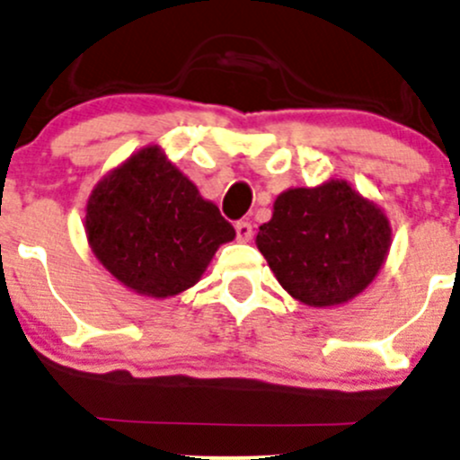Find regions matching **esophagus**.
<instances>
[{
  "label": "esophagus",
  "instance_id": "obj_1",
  "mask_svg": "<svg viewBox=\"0 0 460 460\" xmlns=\"http://www.w3.org/2000/svg\"><path fill=\"white\" fill-rule=\"evenodd\" d=\"M235 234H238L240 243H249V240H252V235H253L252 222H247V220L235 222Z\"/></svg>",
  "mask_w": 460,
  "mask_h": 460
}]
</instances>
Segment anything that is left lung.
<instances>
[{
  "mask_svg": "<svg viewBox=\"0 0 460 460\" xmlns=\"http://www.w3.org/2000/svg\"><path fill=\"white\" fill-rule=\"evenodd\" d=\"M256 244L291 298L336 307L363 294L392 247L387 216L347 180L287 189Z\"/></svg>",
  "mask_w": 460,
  "mask_h": 460,
  "instance_id": "obj_1",
  "label": "left lung"
}]
</instances>
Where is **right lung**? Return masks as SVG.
I'll return each instance as SVG.
<instances>
[{"label":"right lung","mask_w":460,"mask_h":460,"mask_svg":"<svg viewBox=\"0 0 460 460\" xmlns=\"http://www.w3.org/2000/svg\"><path fill=\"white\" fill-rule=\"evenodd\" d=\"M84 231L102 267L127 289L171 298L196 285L235 231L196 184L148 144L106 173L86 202Z\"/></svg>","instance_id":"add662e5"}]
</instances>
